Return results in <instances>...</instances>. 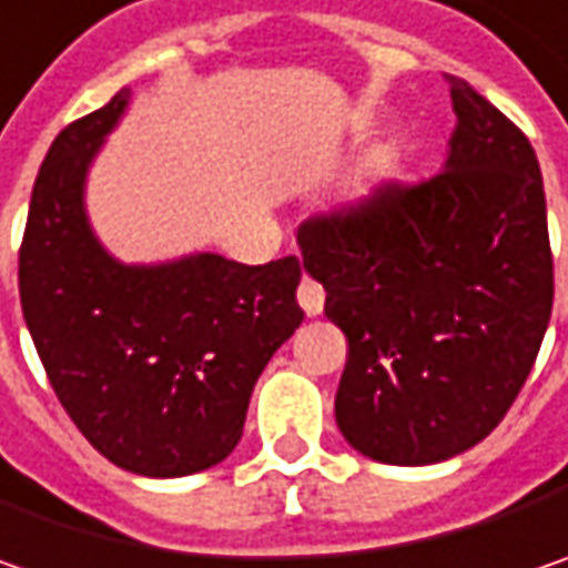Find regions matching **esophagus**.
I'll use <instances>...</instances> for the list:
<instances>
[{"mask_svg": "<svg viewBox=\"0 0 568 568\" xmlns=\"http://www.w3.org/2000/svg\"><path fill=\"white\" fill-rule=\"evenodd\" d=\"M295 298H298V305H302V312L308 317L321 315V308H324V288L315 283V280H302L298 283V292H295Z\"/></svg>", "mask_w": 568, "mask_h": 568, "instance_id": "1", "label": "esophagus"}]
</instances>
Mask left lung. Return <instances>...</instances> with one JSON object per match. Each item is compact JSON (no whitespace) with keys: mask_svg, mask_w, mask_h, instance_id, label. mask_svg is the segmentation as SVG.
<instances>
[{"mask_svg":"<svg viewBox=\"0 0 568 568\" xmlns=\"http://www.w3.org/2000/svg\"><path fill=\"white\" fill-rule=\"evenodd\" d=\"M440 173L312 215L298 247L347 337L334 415L353 450L427 466L485 440L534 369L552 312L540 163L459 77Z\"/></svg>","mask_w":568,"mask_h":568,"instance_id":"8db88e82","label":"left lung"}]
</instances>
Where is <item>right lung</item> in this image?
<instances>
[{
  "label": "right lung",
  "mask_w": 568,
  "mask_h": 568,
  "mask_svg": "<svg viewBox=\"0 0 568 568\" xmlns=\"http://www.w3.org/2000/svg\"><path fill=\"white\" fill-rule=\"evenodd\" d=\"M70 121L44 156L18 251L24 324L60 405L115 466L173 479L237 447L251 392L295 334L298 256L244 266L195 253L121 266L83 212L85 170L128 105Z\"/></svg>",
  "instance_id": "add662e5"
}]
</instances>
